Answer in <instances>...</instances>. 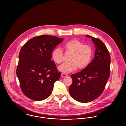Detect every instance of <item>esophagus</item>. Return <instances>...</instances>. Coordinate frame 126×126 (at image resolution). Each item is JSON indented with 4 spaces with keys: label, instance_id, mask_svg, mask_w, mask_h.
I'll use <instances>...</instances> for the list:
<instances>
[{
    "label": "esophagus",
    "instance_id": "1",
    "mask_svg": "<svg viewBox=\"0 0 126 126\" xmlns=\"http://www.w3.org/2000/svg\"><path fill=\"white\" fill-rule=\"evenodd\" d=\"M67 74H65V73H61V77H63V78H64V77H67Z\"/></svg>",
    "mask_w": 126,
    "mask_h": 126
}]
</instances>
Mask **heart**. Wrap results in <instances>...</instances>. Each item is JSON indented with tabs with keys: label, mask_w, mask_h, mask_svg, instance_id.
<instances>
[{
	"label": "heart",
	"mask_w": 126,
	"mask_h": 126,
	"mask_svg": "<svg viewBox=\"0 0 126 126\" xmlns=\"http://www.w3.org/2000/svg\"><path fill=\"white\" fill-rule=\"evenodd\" d=\"M63 48L66 53H71L68 62H65L59 67V70L65 73L85 68L90 63L92 58L93 51L89 45L83 44L78 40L73 39L66 42ZM52 58L54 61L60 64L63 61L64 53L60 48H56L52 53Z\"/></svg>",
	"instance_id": "1"
}]
</instances>
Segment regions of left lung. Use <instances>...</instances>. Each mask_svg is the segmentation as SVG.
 <instances>
[{"label":"left lung","mask_w":126,"mask_h":126,"mask_svg":"<svg viewBox=\"0 0 126 126\" xmlns=\"http://www.w3.org/2000/svg\"><path fill=\"white\" fill-rule=\"evenodd\" d=\"M90 37L96 48L94 58L81 72L71 75L69 88L70 95L80 102H91L101 95L110 76V54L105 44L98 38Z\"/></svg>","instance_id":"left-lung-1"}]
</instances>
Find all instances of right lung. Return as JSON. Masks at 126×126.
I'll list each match as a JSON object with an SVG mask.
<instances>
[{
    "label": "right lung",
    "mask_w": 126,
    "mask_h": 126,
    "mask_svg": "<svg viewBox=\"0 0 126 126\" xmlns=\"http://www.w3.org/2000/svg\"><path fill=\"white\" fill-rule=\"evenodd\" d=\"M63 41V38L42 35L32 38L21 48L16 75L22 91L30 99L42 101L52 94L61 73L51 60V53Z\"/></svg>",
    "instance_id": "obj_1"
}]
</instances>
